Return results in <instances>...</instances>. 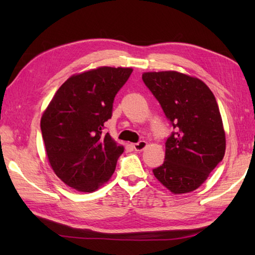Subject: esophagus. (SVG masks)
I'll return each instance as SVG.
<instances>
[{
    "mask_svg": "<svg viewBox=\"0 0 255 255\" xmlns=\"http://www.w3.org/2000/svg\"><path fill=\"white\" fill-rule=\"evenodd\" d=\"M145 147H147V142L143 141V140H141V141H139L137 143H133V149L136 151H142Z\"/></svg>",
    "mask_w": 255,
    "mask_h": 255,
    "instance_id": "34e87169",
    "label": "esophagus"
}]
</instances>
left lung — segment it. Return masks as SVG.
I'll use <instances>...</instances> for the list:
<instances>
[{
    "label": "left lung",
    "instance_id": "obj_1",
    "mask_svg": "<svg viewBox=\"0 0 255 255\" xmlns=\"http://www.w3.org/2000/svg\"><path fill=\"white\" fill-rule=\"evenodd\" d=\"M142 80L174 129L165 140V161L153 174L172 193L192 192L225 155L217 101L203 81L183 73L147 72Z\"/></svg>",
    "mask_w": 255,
    "mask_h": 255
}]
</instances>
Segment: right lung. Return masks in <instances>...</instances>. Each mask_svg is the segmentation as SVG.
<instances>
[{
  "label": "right lung",
  "instance_id": "add662e5",
  "mask_svg": "<svg viewBox=\"0 0 255 255\" xmlns=\"http://www.w3.org/2000/svg\"><path fill=\"white\" fill-rule=\"evenodd\" d=\"M130 68L102 67L72 75L56 92L40 129L52 170L68 186L91 193L110 180L124 152L104 124Z\"/></svg>",
  "mask_w": 255,
  "mask_h": 255
}]
</instances>
